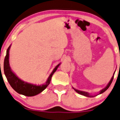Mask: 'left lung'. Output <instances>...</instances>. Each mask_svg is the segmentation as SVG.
<instances>
[{"mask_svg":"<svg viewBox=\"0 0 120 120\" xmlns=\"http://www.w3.org/2000/svg\"><path fill=\"white\" fill-rule=\"evenodd\" d=\"M114 73H115V72H114V73L113 75H112V77H111V80H110V81H109V83H108V84L107 85L106 87H105V88H103V89H102L101 90H100V92H99V94H98L96 95V96H92V95H91V94H90V93H88L86 92V91H80V90H79L75 89V88H73H73L74 90H75V91H76L77 93L80 94H81V95H82V96H86V97H95V96H97V95H99V94H100L103 93H104V91H106L107 90L108 88H109V87H110V85H111V82H112V80H113L114 75Z\"/></svg>","mask_w":120,"mask_h":120,"instance_id":"obj_1","label":"left lung"}]
</instances>
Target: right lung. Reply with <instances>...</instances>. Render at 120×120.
Here are the masks:
<instances>
[{
  "label": "right lung",
  "mask_w": 120,
  "mask_h": 120,
  "mask_svg": "<svg viewBox=\"0 0 120 120\" xmlns=\"http://www.w3.org/2000/svg\"><path fill=\"white\" fill-rule=\"evenodd\" d=\"M10 46L11 45L8 47L6 51V55L4 58V73L6 75V77L11 87L20 94L24 95V96H28V97L34 96L42 92L49 85L52 75L55 73V71L57 70L61 63H59V64L56 66L55 68L53 69V71L50 74L49 77H48L45 84L41 85H36L29 83V82L23 81L20 79H19L15 74V73L11 70V68H10V64H9V50H10Z\"/></svg>",
  "instance_id": "1"
}]
</instances>
